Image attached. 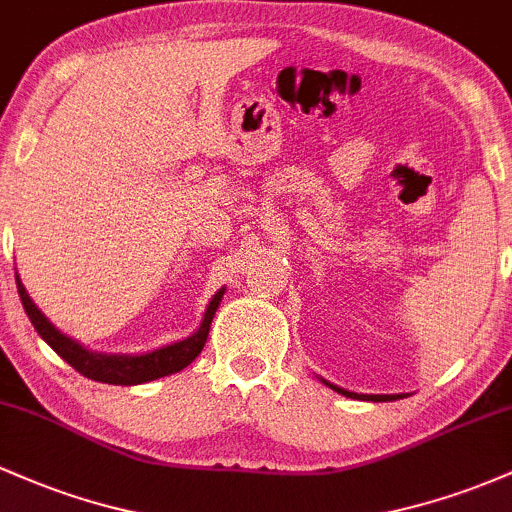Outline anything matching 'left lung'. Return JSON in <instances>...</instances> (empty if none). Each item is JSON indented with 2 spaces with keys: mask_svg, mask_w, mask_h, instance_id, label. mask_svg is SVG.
<instances>
[{
  "mask_svg": "<svg viewBox=\"0 0 512 512\" xmlns=\"http://www.w3.org/2000/svg\"><path fill=\"white\" fill-rule=\"evenodd\" d=\"M322 383H325L327 387H332L334 392H339V395H344V397L370 399V402H392V399H402V397H407V395H356V392H349V390H344V387H337V385L327 383V380H322Z\"/></svg>",
  "mask_w": 512,
  "mask_h": 512,
  "instance_id": "obj_1",
  "label": "left lung"
}]
</instances>
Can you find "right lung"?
I'll return each mask as SVG.
<instances>
[{"instance_id":"right-lung-1","label":"right lung","mask_w":512,"mask_h":512,"mask_svg":"<svg viewBox=\"0 0 512 512\" xmlns=\"http://www.w3.org/2000/svg\"><path fill=\"white\" fill-rule=\"evenodd\" d=\"M16 289H19L23 310H26L28 320L33 322L35 332L52 346V351H57L64 361L69 363L74 370H79L86 378L98 380V383L108 385H142L151 383V380L163 378V375L178 373V370L190 366L195 358L202 354L204 344L209 337V325L214 320L216 308H219L223 289L211 298L207 305V313H204L202 325L192 337L182 339V342L161 346V349L149 351V354H98V351H88L79 342H74L72 337L62 334L55 325L35 308L26 289H23L19 274H16Z\"/></svg>"}]
</instances>
